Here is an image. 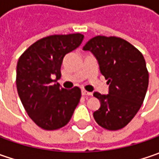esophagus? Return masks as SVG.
<instances>
[{
	"mask_svg": "<svg viewBox=\"0 0 159 159\" xmlns=\"http://www.w3.org/2000/svg\"><path fill=\"white\" fill-rule=\"evenodd\" d=\"M81 94H82V95H92V93H91V92H88V91H86V90H84V89H83L82 91H81Z\"/></svg>",
	"mask_w": 159,
	"mask_h": 159,
	"instance_id": "esophagus-1",
	"label": "esophagus"
}]
</instances>
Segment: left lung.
<instances>
[{"label":"left lung","instance_id":"1","mask_svg":"<svg viewBox=\"0 0 159 159\" xmlns=\"http://www.w3.org/2000/svg\"><path fill=\"white\" fill-rule=\"evenodd\" d=\"M83 49L95 55L109 85L108 95L94 93L101 102L93 114L95 120L107 130H119L134 119L143 102L149 85L145 59L135 47L116 36H95Z\"/></svg>","mask_w":159,"mask_h":159}]
</instances>
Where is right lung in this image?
Segmentation results:
<instances>
[{
	"label": "right lung",
	"mask_w": 159,
	"mask_h": 159,
	"mask_svg": "<svg viewBox=\"0 0 159 159\" xmlns=\"http://www.w3.org/2000/svg\"><path fill=\"white\" fill-rule=\"evenodd\" d=\"M83 39L81 34L49 35L32 44L18 59L17 93L28 116L44 130L67 125L81 97L79 87L65 89L55 82L61 77L64 56L80 46Z\"/></svg>",
	"instance_id": "obj_1"
}]
</instances>
